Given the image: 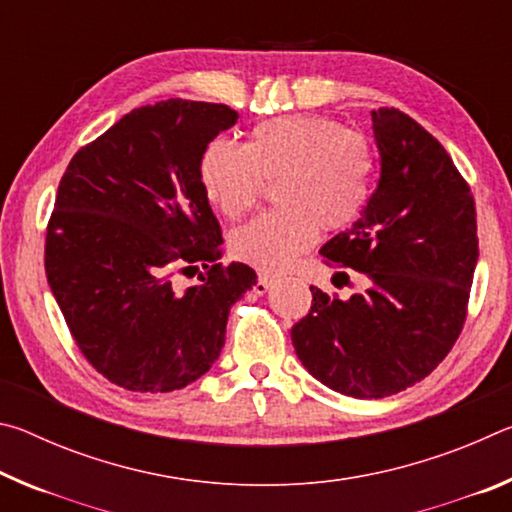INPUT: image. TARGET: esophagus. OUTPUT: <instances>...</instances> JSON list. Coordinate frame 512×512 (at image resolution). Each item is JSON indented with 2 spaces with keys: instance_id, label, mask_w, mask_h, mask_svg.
<instances>
[{
  "instance_id": "1",
  "label": "esophagus",
  "mask_w": 512,
  "mask_h": 512,
  "mask_svg": "<svg viewBox=\"0 0 512 512\" xmlns=\"http://www.w3.org/2000/svg\"><path fill=\"white\" fill-rule=\"evenodd\" d=\"M271 284H273V277L271 275H259L257 277V282H255V293H259V296H264V293L268 291V289H271Z\"/></svg>"
}]
</instances>
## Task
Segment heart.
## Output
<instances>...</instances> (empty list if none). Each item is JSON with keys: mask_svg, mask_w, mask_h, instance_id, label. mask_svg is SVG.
Segmentation results:
<instances>
[{"mask_svg": "<svg viewBox=\"0 0 512 512\" xmlns=\"http://www.w3.org/2000/svg\"><path fill=\"white\" fill-rule=\"evenodd\" d=\"M366 137L318 115L259 121L244 146L214 140L198 160L205 198L237 221L257 205L264 180H277L275 210L255 216L230 239L232 255L259 271H280L323 230H341L361 214L370 192Z\"/></svg>", "mask_w": 512, "mask_h": 512, "instance_id": "b5f03b06", "label": "heart"}]
</instances>
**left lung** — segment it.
<instances>
[{
  "instance_id": "left-lung-1",
  "label": "left lung",
  "mask_w": 512,
  "mask_h": 512,
  "mask_svg": "<svg viewBox=\"0 0 512 512\" xmlns=\"http://www.w3.org/2000/svg\"><path fill=\"white\" fill-rule=\"evenodd\" d=\"M381 176L361 219L320 248L363 277L341 300L311 287L291 327L302 366L336 393L379 400L429 375L461 334L479 259L470 185L449 153L397 108L372 110Z\"/></svg>"
}]
</instances>
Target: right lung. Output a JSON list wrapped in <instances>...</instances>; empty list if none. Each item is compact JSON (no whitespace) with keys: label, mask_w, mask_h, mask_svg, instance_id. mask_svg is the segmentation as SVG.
<instances>
[{"label":"right lung","mask_w":512,"mask_h":512,"mask_svg":"<svg viewBox=\"0 0 512 512\" xmlns=\"http://www.w3.org/2000/svg\"><path fill=\"white\" fill-rule=\"evenodd\" d=\"M223 103L169 99L81 146L47 223L45 271L83 357L126 391L171 393L219 359L230 307L257 282L223 266L198 160L235 126ZM206 268L180 290L172 277Z\"/></svg>","instance_id":"add662e5"}]
</instances>
